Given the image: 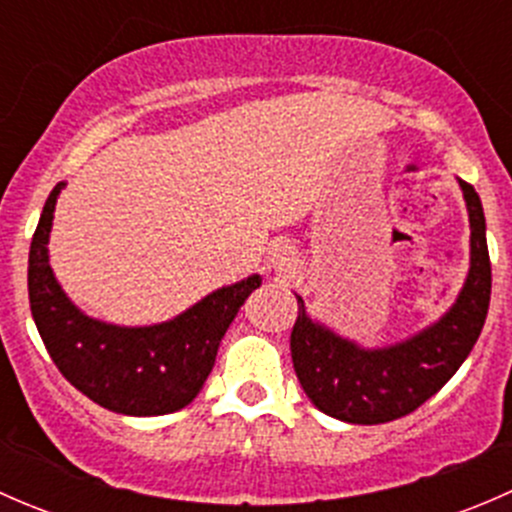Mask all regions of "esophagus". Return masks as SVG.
I'll return each instance as SVG.
<instances>
[{
	"instance_id": "34e87169",
	"label": "esophagus",
	"mask_w": 512,
	"mask_h": 512,
	"mask_svg": "<svg viewBox=\"0 0 512 512\" xmlns=\"http://www.w3.org/2000/svg\"><path fill=\"white\" fill-rule=\"evenodd\" d=\"M292 247L287 245H277L275 250L270 252V267H275V270H285V267L292 262Z\"/></svg>"
}]
</instances>
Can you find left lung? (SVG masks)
Returning a JSON list of instances; mask_svg holds the SVG:
<instances>
[{
    "label": "left lung",
    "mask_w": 512,
    "mask_h": 512,
    "mask_svg": "<svg viewBox=\"0 0 512 512\" xmlns=\"http://www.w3.org/2000/svg\"><path fill=\"white\" fill-rule=\"evenodd\" d=\"M471 218V272L456 304L433 327L386 349H361L312 322L297 297L292 361L304 394L319 411L347 423L396 421L443 389L471 354L490 304V257L483 205L471 183L458 180Z\"/></svg>",
    "instance_id": "left-lung-1"
}]
</instances>
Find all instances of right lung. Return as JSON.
<instances>
[{
    "label": "right lung",
    "instance_id": "obj_1",
    "mask_svg": "<svg viewBox=\"0 0 512 512\" xmlns=\"http://www.w3.org/2000/svg\"><path fill=\"white\" fill-rule=\"evenodd\" d=\"M64 183L46 198L29 250V307L44 347L71 386L108 411L163 416L198 396L237 309L260 287L252 275L208 294L170 322L113 327L69 302L49 267V232Z\"/></svg>",
    "mask_w": 512,
    "mask_h": 512
}]
</instances>
